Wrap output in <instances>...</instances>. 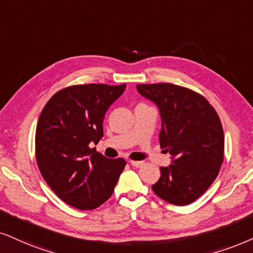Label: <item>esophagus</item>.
Listing matches in <instances>:
<instances>
[{"label":"esophagus","mask_w":253,"mask_h":253,"mask_svg":"<svg viewBox=\"0 0 253 253\" xmlns=\"http://www.w3.org/2000/svg\"><path fill=\"white\" fill-rule=\"evenodd\" d=\"M129 164L133 166V167H136V168H140L141 166L143 165L142 161H129Z\"/></svg>","instance_id":"34e87169"}]
</instances>
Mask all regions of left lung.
I'll return each mask as SVG.
<instances>
[{
  "instance_id": "8db88e82",
  "label": "left lung",
  "mask_w": 253,
  "mask_h": 253,
  "mask_svg": "<svg viewBox=\"0 0 253 253\" xmlns=\"http://www.w3.org/2000/svg\"><path fill=\"white\" fill-rule=\"evenodd\" d=\"M139 93L160 110V146L171 155L152 189L174 206H187L206 193L224 159V133L219 117L203 95L183 86L139 84Z\"/></svg>"
}]
</instances>
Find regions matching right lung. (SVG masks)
<instances>
[{"instance_id":"right-lung-1","label":"right lung","mask_w":253,"mask_h":253,"mask_svg":"<svg viewBox=\"0 0 253 253\" xmlns=\"http://www.w3.org/2000/svg\"><path fill=\"white\" fill-rule=\"evenodd\" d=\"M126 84L73 85L50 98L36 127L40 171L60 200L79 210H92L113 194L126 161L107 159L89 148L104 136L106 111Z\"/></svg>"}]
</instances>
